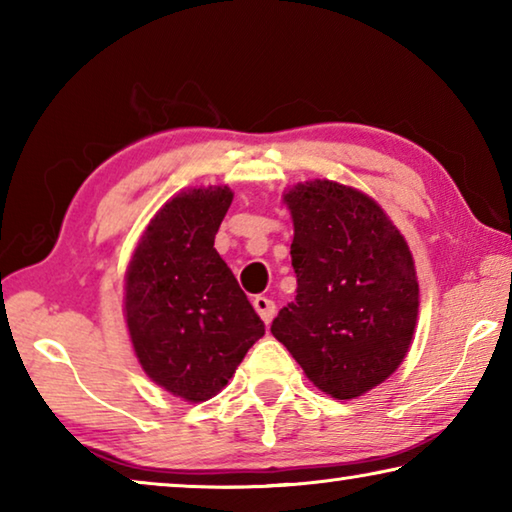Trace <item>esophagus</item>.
Instances as JSON below:
<instances>
[{
  "label": "esophagus",
  "instance_id": "obj_1",
  "mask_svg": "<svg viewBox=\"0 0 512 512\" xmlns=\"http://www.w3.org/2000/svg\"><path fill=\"white\" fill-rule=\"evenodd\" d=\"M253 307H255V311L259 314V318H262L266 325L271 323L273 316H275V302H273L271 298H266V296H255V300H253Z\"/></svg>",
  "mask_w": 512,
  "mask_h": 512
}]
</instances>
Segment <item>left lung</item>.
<instances>
[{"label": "left lung", "mask_w": 512, "mask_h": 512, "mask_svg": "<svg viewBox=\"0 0 512 512\" xmlns=\"http://www.w3.org/2000/svg\"><path fill=\"white\" fill-rule=\"evenodd\" d=\"M284 203L298 289L271 332L314 386L352 400L391 377L411 348L420 305L413 255L359 189L307 180Z\"/></svg>", "instance_id": "left-lung-1"}]
</instances>
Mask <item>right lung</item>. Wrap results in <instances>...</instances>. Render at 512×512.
I'll list each match as a JSON object with an SVG mask.
<instances>
[{
    "instance_id": "right-lung-1",
    "label": "right lung",
    "mask_w": 512,
    "mask_h": 512,
    "mask_svg": "<svg viewBox=\"0 0 512 512\" xmlns=\"http://www.w3.org/2000/svg\"><path fill=\"white\" fill-rule=\"evenodd\" d=\"M230 187L187 189L164 203L126 271L133 350L155 384L187 402L214 397L235 375L262 318L214 248Z\"/></svg>"
}]
</instances>
